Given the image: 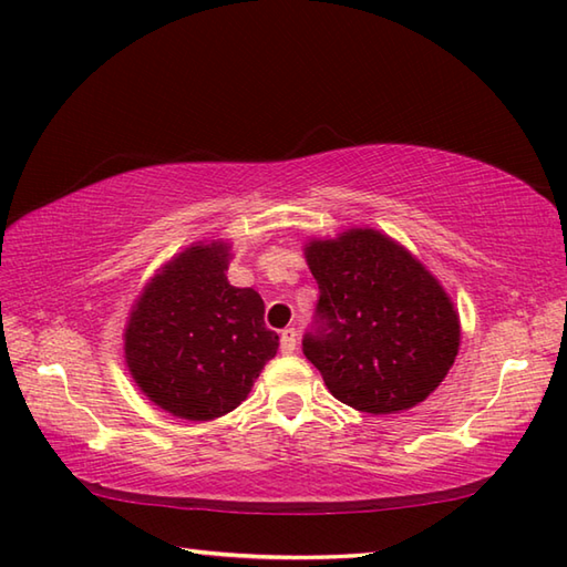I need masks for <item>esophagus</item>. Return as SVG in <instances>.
I'll return each instance as SVG.
<instances>
[{"label":"esophagus","mask_w":567,"mask_h":567,"mask_svg":"<svg viewBox=\"0 0 567 567\" xmlns=\"http://www.w3.org/2000/svg\"><path fill=\"white\" fill-rule=\"evenodd\" d=\"M280 348H282V353L295 351V348H297V331L295 329H285L280 333Z\"/></svg>","instance_id":"obj_1"}]
</instances>
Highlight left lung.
<instances>
[{
  "mask_svg": "<svg viewBox=\"0 0 567 567\" xmlns=\"http://www.w3.org/2000/svg\"><path fill=\"white\" fill-rule=\"evenodd\" d=\"M319 285L305 355L336 400L368 414L412 409L449 375L461 321L441 282L375 228L309 240Z\"/></svg>",
  "mask_w": 567,
  "mask_h": 567,
  "instance_id": "obj_1",
  "label": "left lung"
}]
</instances>
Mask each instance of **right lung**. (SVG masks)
<instances>
[{
  "label": "right lung",
  "instance_id": "1",
  "mask_svg": "<svg viewBox=\"0 0 567 567\" xmlns=\"http://www.w3.org/2000/svg\"><path fill=\"white\" fill-rule=\"evenodd\" d=\"M231 246L199 244L143 287L124 331L131 378L153 404L187 421L224 416L246 400L280 336L250 287L226 280Z\"/></svg>",
  "mask_w": 567,
  "mask_h": 567
}]
</instances>
